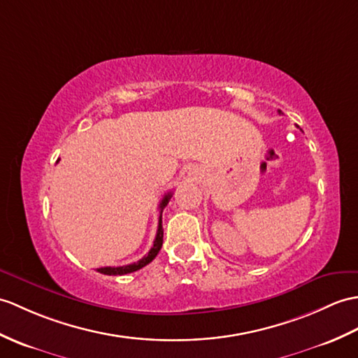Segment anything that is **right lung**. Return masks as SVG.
Instances as JSON below:
<instances>
[{
  "label": "right lung",
  "mask_w": 358,
  "mask_h": 358,
  "mask_svg": "<svg viewBox=\"0 0 358 358\" xmlns=\"http://www.w3.org/2000/svg\"><path fill=\"white\" fill-rule=\"evenodd\" d=\"M172 194L168 192L160 203V210L163 212V209L166 207V204L169 203ZM160 212V213H162ZM163 245V227H162V215H160V220H159V229H157V235H155V239H154V245L151 247V250L148 252V255L145 257H141L140 261L134 262V264H129V265H122V267H102V268H97L99 273L102 274H108V276H117V274H127V273H132V271H137L140 270L141 267H145V265H148L149 262H151L154 257L159 255L160 248Z\"/></svg>",
  "instance_id": "right-lung-1"
}]
</instances>
